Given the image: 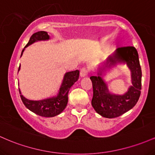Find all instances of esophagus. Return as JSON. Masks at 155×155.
I'll return each instance as SVG.
<instances>
[{
  "instance_id": "34e87169",
  "label": "esophagus",
  "mask_w": 155,
  "mask_h": 155,
  "mask_svg": "<svg viewBox=\"0 0 155 155\" xmlns=\"http://www.w3.org/2000/svg\"><path fill=\"white\" fill-rule=\"evenodd\" d=\"M88 72H89V70H88V69L86 68V67H83V68H81V69L80 74H81V77H85V76H86L87 74H88Z\"/></svg>"
}]
</instances>
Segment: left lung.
<instances>
[{
	"label": "left lung",
	"instance_id": "8db88e82",
	"mask_svg": "<svg viewBox=\"0 0 155 155\" xmlns=\"http://www.w3.org/2000/svg\"><path fill=\"white\" fill-rule=\"evenodd\" d=\"M117 63H126L132 73L133 86L124 95L110 94L100 75L90 78L93 86L91 105L97 114L109 119L120 116L133 108L138 101L141 90L142 72L137 50L132 46L117 48L105 65V67H110ZM98 74H102L100 72Z\"/></svg>",
	"mask_w": 155,
	"mask_h": 155
}]
</instances>
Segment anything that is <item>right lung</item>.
Returning a JSON list of instances; mask_svg holds the SVG:
<instances>
[{
    "instance_id": "obj_1",
    "label": "right lung",
    "mask_w": 155,
    "mask_h": 155,
    "mask_svg": "<svg viewBox=\"0 0 155 155\" xmlns=\"http://www.w3.org/2000/svg\"><path fill=\"white\" fill-rule=\"evenodd\" d=\"M50 39V36L46 31H38L31 36L30 40L25 45V48H27L28 45L33 44L36 41L40 40H48ZM24 49L22 50L21 56L23 53ZM20 56V57H21ZM20 66L19 67L18 71L20 70ZM80 72L78 70L72 71V72H67L64 75L63 83L59 90L58 94L56 97H53L52 98L45 99V100L34 101L29 100L25 98L20 94V97L23 102V104L34 114H37L40 116L44 117H53V116L58 115L62 112L66 107L68 102V93L70 88L79 78Z\"/></svg>"
}]
</instances>
